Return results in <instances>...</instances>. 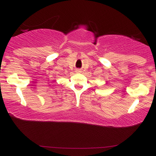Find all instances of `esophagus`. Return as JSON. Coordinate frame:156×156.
I'll use <instances>...</instances> for the list:
<instances>
[{"label": "esophagus", "instance_id": "34e87169", "mask_svg": "<svg viewBox=\"0 0 156 156\" xmlns=\"http://www.w3.org/2000/svg\"><path fill=\"white\" fill-rule=\"evenodd\" d=\"M77 72H80V69H77Z\"/></svg>", "mask_w": 156, "mask_h": 156}]
</instances>
